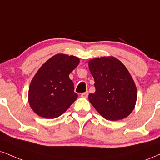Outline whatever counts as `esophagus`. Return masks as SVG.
Returning <instances> with one entry per match:
<instances>
[{
    "label": "esophagus",
    "instance_id": "34e87169",
    "mask_svg": "<svg viewBox=\"0 0 160 160\" xmlns=\"http://www.w3.org/2000/svg\"><path fill=\"white\" fill-rule=\"evenodd\" d=\"M81 96H82V98H88V92H83V93L81 94Z\"/></svg>",
    "mask_w": 160,
    "mask_h": 160
}]
</instances>
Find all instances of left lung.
I'll return each instance as SVG.
<instances>
[{"label":"left lung","mask_w":160,"mask_h":160,"mask_svg":"<svg viewBox=\"0 0 160 160\" xmlns=\"http://www.w3.org/2000/svg\"><path fill=\"white\" fill-rule=\"evenodd\" d=\"M88 64L96 88L89 94L90 103L108 120L127 117L135 107L137 91L125 65L111 56L92 59Z\"/></svg>","instance_id":"1"}]
</instances>
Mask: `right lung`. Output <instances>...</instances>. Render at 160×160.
Listing matches in <instances>:
<instances>
[{
  "mask_svg": "<svg viewBox=\"0 0 160 160\" xmlns=\"http://www.w3.org/2000/svg\"><path fill=\"white\" fill-rule=\"evenodd\" d=\"M78 63L76 56L57 54L41 67L29 88V103L35 113L54 119L73 103L78 95L69 75Z\"/></svg>",
  "mask_w": 160,
  "mask_h": 160,
  "instance_id": "right-lung-1",
  "label": "right lung"
}]
</instances>
